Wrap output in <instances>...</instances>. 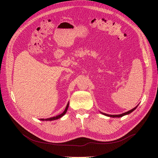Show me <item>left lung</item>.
<instances>
[{"instance_id":"obj_1","label":"left lung","mask_w":158,"mask_h":158,"mask_svg":"<svg viewBox=\"0 0 158 158\" xmlns=\"http://www.w3.org/2000/svg\"><path fill=\"white\" fill-rule=\"evenodd\" d=\"M136 108V107H135L134 109H131V110H130V111H127L126 113H124L121 114H106V113H102L103 114H104V115H106V116H108V117H123L124 115H125V114H128L129 113H132Z\"/></svg>"}]
</instances>
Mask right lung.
<instances>
[{
  "mask_svg": "<svg viewBox=\"0 0 158 158\" xmlns=\"http://www.w3.org/2000/svg\"><path fill=\"white\" fill-rule=\"evenodd\" d=\"M69 103L67 104V106H66V108H65V109H64V111H63V113H61L60 114H59V115H57V116L54 117H51V118H45V119L41 118V121H52V120H56V119L60 118V117H63V116L64 115V114L66 113V111H67V109H68V107H69Z\"/></svg>",
  "mask_w": 158,
  "mask_h": 158,
  "instance_id": "add662e5",
  "label": "right lung"
}]
</instances>
